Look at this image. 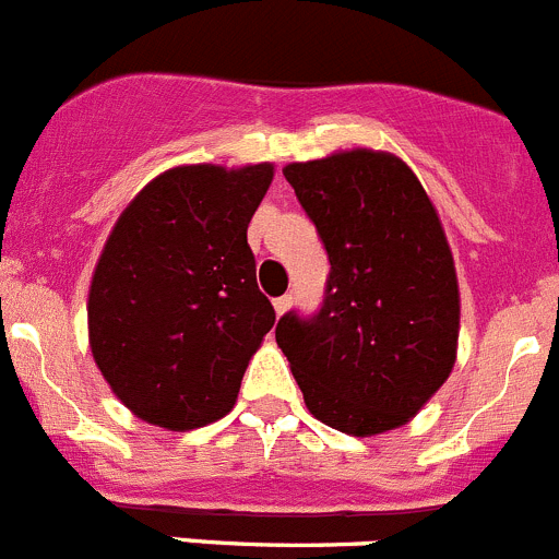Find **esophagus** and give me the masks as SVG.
I'll return each mask as SVG.
<instances>
[{
	"label": "esophagus",
	"instance_id": "obj_1",
	"mask_svg": "<svg viewBox=\"0 0 559 559\" xmlns=\"http://www.w3.org/2000/svg\"><path fill=\"white\" fill-rule=\"evenodd\" d=\"M290 305H294V299H290V296H280V299H274V312L276 316H285V312L290 310Z\"/></svg>",
	"mask_w": 559,
	"mask_h": 559
}]
</instances>
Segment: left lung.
I'll return each mask as SVG.
<instances>
[{"instance_id": "8db88e82", "label": "left lung", "mask_w": 559, "mask_h": 559, "mask_svg": "<svg viewBox=\"0 0 559 559\" xmlns=\"http://www.w3.org/2000/svg\"><path fill=\"white\" fill-rule=\"evenodd\" d=\"M329 252L321 312L276 323L307 408L348 436L406 425L450 379L461 294L448 236L403 158L354 147L285 164Z\"/></svg>"}]
</instances>
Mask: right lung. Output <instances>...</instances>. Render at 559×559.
<instances>
[{"label":"right lung","mask_w":559,"mask_h":559,"mask_svg":"<svg viewBox=\"0 0 559 559\" xmlns=\"http://www.w3.org/2000/svg\"><path fill=\"white\" fill-rule=\"evenodd\" d=\"M274 164H180L117 216L87 296L90 350L134 417L194 430L236 406L274 326L247 227Z\"/></svg>","instance_id":"add662e5"}]
</instances>
